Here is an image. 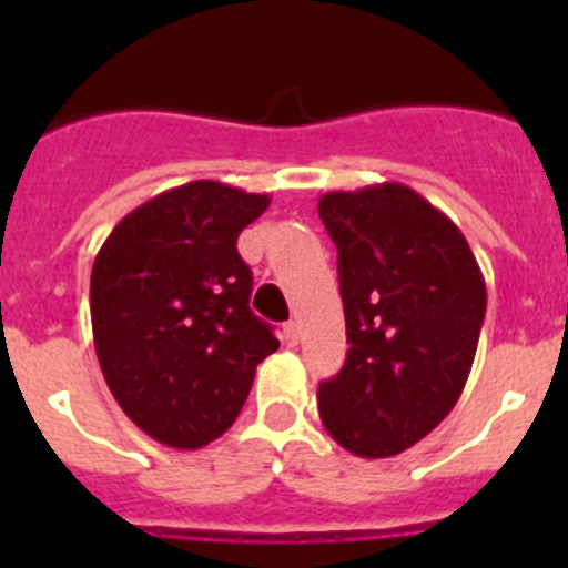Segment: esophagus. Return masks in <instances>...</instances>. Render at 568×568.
<instances>
[{"mask_svg": "<svg viewBox=\"0 0 568 568\" xmlns=\"http://www.w3.org/2000/svg\"><path fill=\"white\" fill-rule=\"evenodd\" d=\"M298 338H301V324L298 321H287V324H284V341H287L290 346H295L298 344Z\"/></svg>", "mask_w": 568, "mask_h": 568, "instance_id": "obj_1", "label": "esophagus"}]
</instances>
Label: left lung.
Listing matches in <instances>:
<instances>
[{"label":"left lung","mask_w":568,"mask_h":568,"mask_svg":"<svg viewBox=\"0 0 568 568\" xmlns=\"http://www.w3.org/2000/svg\"><path fill=\"white\" fill-rule=\"evenodd\" d=\"M338 247L346 361L318 386L333 440L389 458L453 413L469 378L486 284L464 233L398 182L321 195Z\"/></svg>","instance_id":"obj_1"}]
</instances>
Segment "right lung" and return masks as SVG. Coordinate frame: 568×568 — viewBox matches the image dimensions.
<instances>
[{"label": "right lung", "instance_id": "1", "mask_svg": "<svg viewBox=\"0 0 568 568\" xmlns=\"http://www.w3.org/2000/svg\"><path fill=\"white\" fill-rule=\"evenodd\" d=\"M270 204L222 182L159 193L115 224L90 273L93 344L110 393L142 433L199 449L239 418L255 366L278 349L250 310L239 233Z\"/></svg>", "mask_w": 568, "mask_h": 568}]
</instances>
